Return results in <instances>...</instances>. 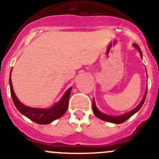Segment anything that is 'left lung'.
Masks as SVG:
<instances>
[{
    "mask_svg": "<svg viewBox=\"0 0 159 159\" xmlns=\"http://www.w3.org/2000/svg\"><path fill=\"white\" fill-rule=\"evenodd\" d=\"M133 46L134 48L138 49V51L140 53V56H141V58L143 57V53H142L141 49H140L139 46L136 44V43H133ZM147 89L146 91L145 94H144V96H143V99L141 100V102H139V104L135 108H134L133 110H131L130 111L127 112V113H125L123 115H121V116H109V115H106L104 113H102L97 108L96 105H95V99H93V102H92V110H93L94 114H95V116L96 117H98L99 119H102V120H104V121L107 122H109V123H116V124H119V123H124L126 120L129 119V118L131 117L133 115L136 113L137 111L140 110V108L142 107V106L143 105L144 102H145V99H146V96H147Z\"/></svg>",
    "mask_w": 159,
    "mask_h": 159,
    "instance_id": "1",
    "label": "left lung"
}]
</instances>
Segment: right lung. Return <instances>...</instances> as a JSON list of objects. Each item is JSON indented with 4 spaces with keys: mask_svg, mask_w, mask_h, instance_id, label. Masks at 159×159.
<instances>
[{
    "mask_svg": "<svg viewBox=\"0 0 159 159\" xmlns=\"http://www.w3.org/2000/svg\"><path fill=\"white\" fill-rule=\"evenodd\" d=\"M11 72L9 75V86H10L11 96H12V101L18 111H19L22 115L29 118L32 121L38 123V124H48L51 123L56 119L62 117L64 114L68 107V100H69L70 94H71V88H70L65 92L61 99L56 102L52 107L49 108H36L30 107L26 105L23 104L18 99L16 95H15L12 88V80H11Z\"/></svg>",
    "mask_w": 159,
    "mask_h": 159,
    "instance_id": "1",
    "label": "right lung"
}]
</instances>
